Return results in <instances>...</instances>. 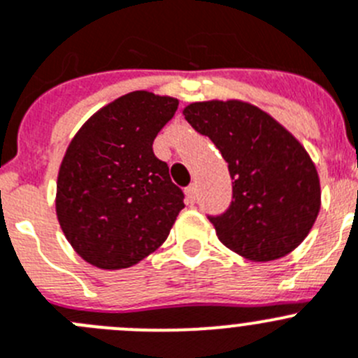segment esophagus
<instances>
[{
  "mask_svg": "<svg viewBox=\"0 0 358 358\" xmlns=\"http://www.w3.org/2000/svg\"><path fill=\"white\" fill-rule=\"evenodd\" d=\"M186 193V201H188V204H195L196 201V186L195 185H189L188 188L185 189Z\"/></svg>",
  "mask_w": 358,
  "mask_h": 358,
  "instance_id": "obj_1",
  "label": "esophagus"
}]
</instances>
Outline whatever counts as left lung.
Wrapping results in <instances>:
<instances>
[{
    "label": "left lung",
    "mask_w": 358,
    "mask_h": 358,
    "mask_svg": "<svg viewBox=\"0 0 358 358\" xmlns=\"http://www.w3.org/2000/svg\"><path fill=\"white\" fill-rule=\"evenodd\" d=\"M196 133L229 163L231 206L211 216L218 239L250 261H273L306 239L321 206L316 166L293 134L266 111L241 101L185 108Z\"/></svg>",
    "instance_id": "8db88e82"
}]
</instances>
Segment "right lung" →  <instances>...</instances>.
I'll return each instance as SVG.
<instances>
[{"mask_svg":"<svg viewBox=\"0 0 358 358\" xmlns=\"http://www.w3.org/2000/svg\"><path fill=\"white\" fill-rule=\"evenodd\" d=\"M179 101L136 90L101 108L69 143L57 182L65 238L103 270L129 268L163 245L185 193L152 142Z\"/></svg>","mask_w":358,"mask_h":358,"instance_id":"obj_1","label":"right lung"}]
</instances>
